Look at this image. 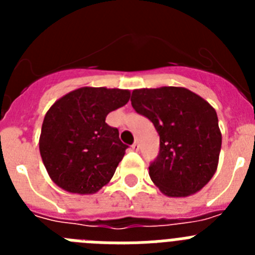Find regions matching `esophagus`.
Segmentation results:
<instances>
[{
    "instance_id": "1",
    "label": "esophagus",
    "mask_w": 255,
    "mask_h": 255,
    "mask_svg": "<svg viewBox=\"0 0 255 255\" xmlns=\"http://www.w3.org/2000/svg\"><path fill=\"white\" fill-rule=\"evenodd\" d=\"M131 148H132V150H135V152H138V150H139V144H138V141H135V143L131 145Z\"/></svg>"
}]
</instances>
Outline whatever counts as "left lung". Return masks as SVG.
<instances>
[{"mask_svg": "<svg viewBox=\"0 0 255 255\" xmlns=\"http://www.w3.org/2000/svg\"><path fill=\"white\" fill-rule=\"evenodd\" d=\"M131 106L159 135L158 157L149 166L153 184L171 198L202 190L217 170L222 144L215 108L182 87L134 89Z\"/></svg>", "mask_w": 255, "mask_h": 255, "instance_id": "obj_1", "label": "left lung"}]
</instances>
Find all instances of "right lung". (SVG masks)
<instances>
[{"label": "right lung", "mask_w": 255, "mask_h": 255, "mask_svg": "<svg viewBox=\"0 0 255 255\" xmlns=\"http://www.w3.org/2000/svg\"><path fill=\"white\" fill-rule=\"evenodd\" d=\"M129 100L128 89L83 87L51 106L42 124L39 152L56 185L80 195L107 185L128 145L106 117Z\"/></svg>", "instance_id": "obj_1"}]
</instances>
